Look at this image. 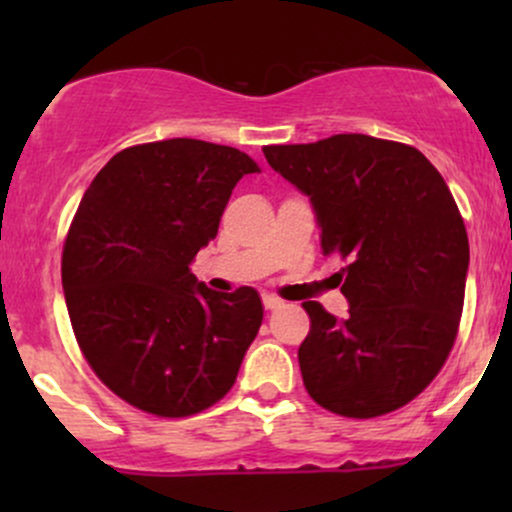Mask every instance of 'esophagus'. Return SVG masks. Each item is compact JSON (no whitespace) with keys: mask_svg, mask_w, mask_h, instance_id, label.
Instances as JSON below:
<instances>
[{"mask_svg":"<svg viewBox=\"0 0 512 512\" xmlns=\"http://www.w3.org/2000/svg\"><path fill=\"white\" fill-rule=\"evenodd\" d=\"M262 303H264V308L267 310H276V308H281V305H284V301H279V298L276 296H262Z\"/></svg>","mask_w":512,"mask_h":512,"instance_id":"34e87169","label":"esophagus"}]
</instances>
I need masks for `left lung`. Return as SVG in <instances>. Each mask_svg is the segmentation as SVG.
Listing matches in <instances>:
<instances>
[{
	"label": "left lung",
	"mask_w": 512,
	"mask_h": 512,
	"mask_svg": "<svg viewBox=\"0 0 512 512\" xmlns=\"http://www.w3.org/2000/svg\"><path fill=\"white\" fill-rule=\"evenodd\" d=\"M262 151L313 204L322 255L349 262L344 320L303 303L305 390L351 419L404 407L443 368L462 315L469 240L443 175L414 146L368 134Z\"/></svg>",
	"instance_id": "1"
}]
</instances>
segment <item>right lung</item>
Masks as SVG:
<instances>
[{
  "instance_id": "1",
  "label": "right lung",
  "mask_w": 512,
  "mask_h": 512,
  "mask_svg": "<svg viewBox=\"0 0 512 512\" xmlns=\"http://www.w3.org/2000/svg\"><path fill=\"white\" fill-rule=\"evenodd\" d=\"M248 154L166 139L120 151L84 192L62 252L76 342L117 397L190 416L231 390L262 325L260 293L207 289L190 262L219 233Z\"/></svg>"
}]
</instances>
